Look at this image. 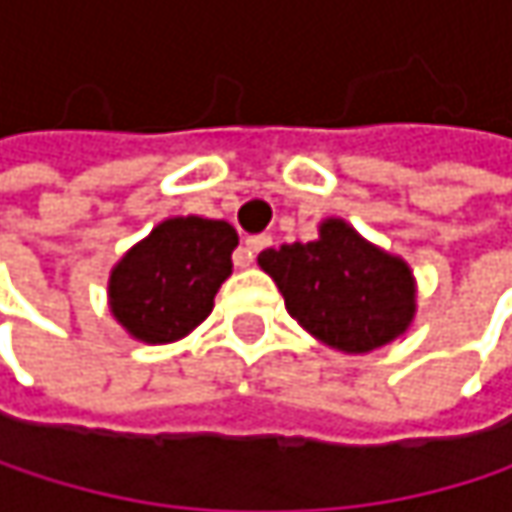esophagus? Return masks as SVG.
<instances>
[{"label": "esophagus", "mask_w": 512, "mask_h": 512, "mask_svg": "<svg viewBox=\"0 0 512 512\" xmlns=\"http://www.w3.org/2000/svg\"><path fill=\"white\" fill-rule=\"evenodd\" d=\"M266 246H272V237H266V234H260V237H249V240H246V252H249V257H255L257 252H263Z\"/></svg>", "instance_id": "obj_1"}]
</instances>
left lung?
<instances>
[{"label": "left lung", "mask_w": 512, "mask_h": 512, "mask_svg": "<svg viewBox=\"0 0 512 512\" xmlns=\"http://www.w3.org/2000/svg\"><path fill=\"white\" fill-rule=\"evenodd\" d=\"M257 263L281 290L287 314L347 356L397 341L418 311L412 266L364 240L344 219H323L317 240L266 249Z\"/></svg>", "instance_id": "8db88e82"}]
</instances>
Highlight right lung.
Masks as SVG:
<instances>
[{
  "instance_id": "1",
  "label": "right lung",
  "mask_w": 512,
  "mask_h": 512,
  "mask_svg": "<svg viewBox=\"0 0 512 512\" xmlns=\"http://www.w3.org/2000/svg\"><path fill=\"white\" fill-rule=\"evenodd\" d=\"M240 237L234 225L204 216L159 222L109 272V311L142 344H171L201 326Z\"/></svg>"
}]
</instances>
